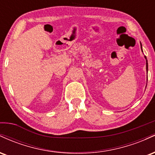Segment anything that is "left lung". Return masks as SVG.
<instances>
[{
    "label": "left lung",
    "mask_w": 155,
    "mask_h": 155,
    "mask_svg": "<svg viewBox=\"0 0 155 155\" xmlns=\"http://www.w3.org/2000/svg\"><path fill=\"white\" fill-rule=\"evenodd\" d=\"M140 47H141V44H140ZM141 48H142V47H141ZM145 58H146V60H147V57L146 56H145ZM146 65H147V71H148V63H147H147H146Z\"/></svg>",
    "instance_id": "1"
}]
</instances>
